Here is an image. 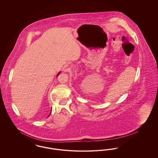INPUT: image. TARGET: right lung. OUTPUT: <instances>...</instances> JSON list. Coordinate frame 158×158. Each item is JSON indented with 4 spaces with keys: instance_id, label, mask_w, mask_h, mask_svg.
<instances>
[{
    "instance_id": "right-lung-1",
    "label": "right lung",
    "mask_w": 158,
    "mask_h": 158,
    "mask_svg": "<svg viewBox=\"0 0 158 158\" xmlns=\"http://www.w3.org/2000/svg\"><path fill=\"white\" fill-rule=\"evenodd\" d=\"M59 74H60V72H59V73H58V75H59ZM50 114H51V113H50Z\"/></svg>"
}]
</instances>
